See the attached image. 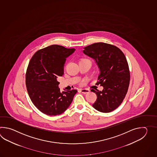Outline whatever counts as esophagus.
<instances>
[{
    "mask_svg": "<svg viewBox=\"0 0 157 157\" xmlns=\"http://www.w3.org/2000/svg\"><path fill=\"white\" fill-rule=\"evenodd\" d=\"M81 92L83 94H87L90 92V90L88 89H81Z\"/></svg>",
    "mask_w": 157,
    "mask_h": 157,
    "instance_id": "1",
    "label": "esophagus"
}]
</instances>
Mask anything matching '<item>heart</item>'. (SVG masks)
<instances>
[{
	"label": "heart",
	"mask_w": 157,
	"mask_h": 157,
	"mask_svg": "<svg viewBox=\"0 0 157 157\" xmlns=\"http://www.w3.org/2000/svg\"><path fill=\"white\" fill-rule=\"evenodd\" d=\"M82 60H88V59H82V60H81V61H82ZM89 61H90V60H89Z\"/></svg>",
	"instance_id": "1"
}]
</instances>
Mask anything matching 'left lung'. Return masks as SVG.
I'll use <instances>...</instances> for the list:
<instances>
[{
  "label": "left lung",
  "instance_id": "8db88e82",
  "mask_svg": "<svg viewBox=\"0 0 157 157\" xmlns=\"http://www.w3.org/2000/svg\"><path fill=\"white\" fill-rule=\"evenodd\" d=\"M83 53L93 58L99 70L98 82L102 91H91L97 94L93 107L99 112L109 113L116 109L127 93L130 71L125 56L117 47L98 43L85 47Z\"/></svg>",
  "mask_w": 157,
  "mask_h": 157
}]
</instances>
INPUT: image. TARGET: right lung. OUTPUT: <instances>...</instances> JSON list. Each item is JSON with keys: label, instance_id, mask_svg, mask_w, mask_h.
I'll return each instance as SVG.
<instances>
[{"label": "right lung", "instance_id": "obj_1", "mask_svg": "<svg viewBox=\"0 0 157 157\" xmlns=\"http://www.w3.org/2000/svg\"><path fill=\"white\" fill-rule=\"evenodd\" d=\"M75 49L52 45L37 51L27 69L26 85L34 105L48 116L63 113L70 107L76 90L60 91L57 78L64 74L67 57Z\"/></svg>", "mask_w": 157, "mask_h": 157}]
</instances>
